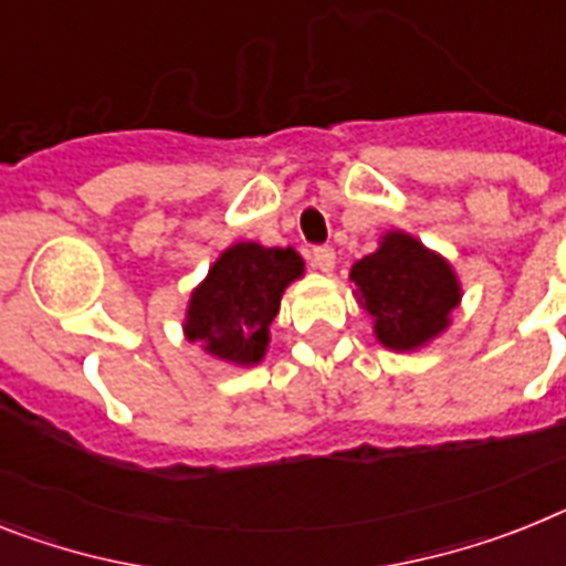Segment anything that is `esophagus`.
<instances>
[{"instance_id": "34e87169", "label": "esophagus", "mask_w": 566, "mask_h": 566, "mask_svg": "<svg viewBox=\"0 0 566 566\" xmlns=\"http://www.w3.org/2000/svg\"><path fill=\"white\" fill-rule=\"evenodd\" d=\"M313 264H316L322 273H334L336 253L331 250V247H316V250H313Z\"/></svg>"}]
</instances>
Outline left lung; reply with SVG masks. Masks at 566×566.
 <instances>
[{"instance_id": "left-lung-1", "label": "left lung", "mask_w": 566, "mask_h": 566, "mask_svg": "<svg viewBox=\"0 0 566 566\" xmlns=\"http://www.w3.org/2000/svg\"><path fill=\"white\" fill-rule=\"evenodd\" d=\"M354 296L374 319L382 348L408 354L452 325L463 298L454 268L440 253L402 230H388L379 247L350 268Z\"/></svg>"}]
</instances>
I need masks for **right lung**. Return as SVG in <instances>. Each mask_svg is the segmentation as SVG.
Returning a JSON list of instances; mask_svg holds the SVG:
<instances>
[{"label": "right lung", "mask_w": 566, "mask_h": 566, "mask_svg": "<svg viewBox=\"0 0 566 566\" xmlns=\"http://www.w3.org/2000/svg\"><path fill=\"white\" fill-rule=\"evenodd\" d=\"M305 275L293 247L239 241L227 247L189 296L184 336L221 363L250 368L268 354L284 291Z\"/></svg>", "instance_id": "right-lung-1"}]
</instances>
